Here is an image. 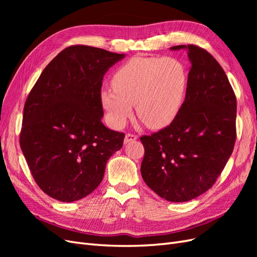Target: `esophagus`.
<instances>
[{"label":"esophagus","instance_id":"34e87169","mask_svg":"<svg viewBox=\"0 0 257 257\" xmlns=\"http://www.w3.org/2000/svg\"><path fill=\"white\" fill-rule=\"evenodd\" d=\"M137 139V135L135 134H132V133H127L125 135V138H124V144H128L132 142H135Z\"/></svg>","mask_w":257,"mask_h":257}]
</instances>
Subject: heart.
Here are the masks:
<instances>
[{"label":"heart","instance_id":"obj_1","mask_svg":"<svg viewBox=\"0 0 257 257\" xmlns=\"http://www.w3.org/2000/svg\"><path fill=\"white\" fill-rule=\"evenodd\" d=\"M188 82V73L176 58L133 57L112 77V87L99 94L108 123L121 128L133 113L152 130L165 127L180 110Z\"/></svg>","mask_w":257,"mask_h":257}]
</instances>
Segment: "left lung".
Instances as JSON below:
<instances>
[{"label":"left lung","instance_id":"obj_1","mask_svg":"<svg viewBox=\"0 0 257 257\" xmlns=\"http://www.w3.org/2000/svg\"><path fill=\"white\" fill-rule=\"evenodd\" d=\"M186 49L191 62L184 102L168 126L144 135V181L159 196L188 201L212 188L234 150L237 100L217 61L196 45Z\"/></svg>","mask_w":257,"mask_h":257}]
</instances>
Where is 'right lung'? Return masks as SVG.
I'll use <instances>...</instances> for the list:
<instances>
[{"instance_id": "1", "label": "right lung", "mask_w": 257, "mask_h": 257, "mask_svg": "<svg viewBox=\"0 0 257 257\" xmlns=\"http://www.w3.org/2000/svg\"><path fill=\"white\" fill-rule=\"evenodd\" d=\"M124 54L84 45L62 50L45 67L23 108L20 147L40 189L65 203L102 182L124 133L107 128L100 104L104 75Z\"/></svg>"}]
</instances>
